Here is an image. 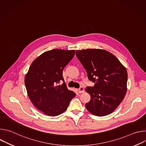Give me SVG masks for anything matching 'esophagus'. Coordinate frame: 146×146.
<instances>
[{
  "instance_id": "obj_1",
  "label": "esophagus",
  "mask_w": 146,
  "mask_h": 146,
  "mask_svg": "<svg viewBox=\"0 0 146 146\" xmlns=\"http://www.w3.org/2000/svg\"><path fill=\"white\" fill-rule=\"evenodd\" d=\"M78 92H79L80 94L83 93V92H84V88H83L82 87H81L80 88H79L78 89Z\"/></svg>"
}]
</instances>
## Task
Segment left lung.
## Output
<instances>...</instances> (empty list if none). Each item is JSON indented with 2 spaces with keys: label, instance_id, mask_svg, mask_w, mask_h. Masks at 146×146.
Wrapping results in <instances>:
<instances>
[{
  "label": "left lung",
  "instance_id": "left-lung-1",
  "mask_svg": "<svg viewBox=\"0 0 146 146\" xmlns=\"http://www.w3.org/2000/svg\"><path fill=\"white\" fill-rule=\"evenodd\" d=\"M76 56L95 83L86 91L91 100L86 108L92 114L105 116L111 113L123 100L127 91V71L110 52L101 49L77 50Z\"/></svg>",
  "mask_w": 146,
  "mask_h": 146
}]
</instances>
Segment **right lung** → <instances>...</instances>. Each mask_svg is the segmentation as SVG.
Listing matches in <instances>:
<instances>
[{
	"mask_svg": "<svg viewBox=\"0 0 146 146\" xmlns=\"http://www.w3.org/2000/svg\"><path fill=\"white\" fill-rule=\"evenodd\" d=\"M74 50L53 49L43 53L32 63L25 77L28 96L44 114L56 116L64 112L76 94L68 89L62 71L72 59Z\"/></svg>",
	"mask_w": 146,
	"mask_h": 146,
	"instance_id": "right-lung-1",
	"label": "right lung"
}]
</instances>
